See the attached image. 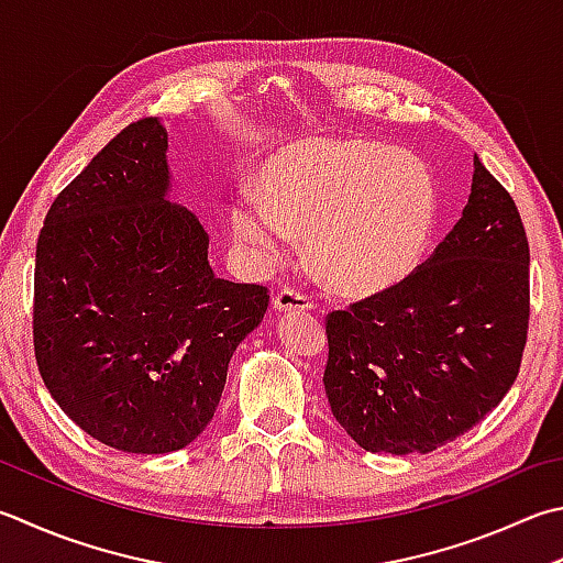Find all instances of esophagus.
<instances>
[{"label": "esophagus", "mask_w": 563, "mask_h": 563, "mask_svg": "<svg viewBox=\"0 0 563 563\" xmlns=\"http://www.w3.org/2000/svg\"><path fill=\"white\" fill-rule=\"evenodd\" d=\"M272 309L277 313H289V311H311L313 309V301L311 296L301 291V289H291V286H286V289L274 294L272 299Z\"/></svg>", "instance_id": "1"}]
</instances>
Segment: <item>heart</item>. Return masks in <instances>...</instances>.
<instances>
[{
  "label": "heart",
  "mask_w": 563,
  "mask_h": 563,
  "mask_svg": "<svg viewBox=\"0 0 563 563\" xmlns=\"http://www.w3.org/2000/svg\"><path fill=\"white\" fill-rule=\"evenodd\" d=\"M437 184L419 158L365 140H311L264 166L262 200L242 194L230 230L260 269L309 238L318 274L347 296H375L417 267L437 222Z\"/></svg>",
  "instance_id": "heart-1"
}]
</instances>
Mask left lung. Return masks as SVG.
<instances>
[{"mask_svg":"<svg viewBox=\"0 0 563 563\" xmlns=\"http://www.w3.org/2000/svg\"><path fill=\"white\" fill-rule=\"evenodd\" d=\"M473 168L468 206L431 257L325 318L328 405L365 451H437L517 379L529 328L527 232L478 156Z\"/></svg>","mask_w":563,"mask_h":563,"instance_id":"obj_1","label":"left lung"}]
</instances>
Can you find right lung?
Masks as SVG:
<instances>
[{
  "mask_svg": "<svg viewBox=\"0 0 563 563\" xmlns=\"http://www.w3.org/2000/svg\"><path fill=\"white\" fill-rule=\"evenodd\" d=\"M156 117L114 136L53 200L34 272V353L58 407L126 453L186 449L230 357L262 323L267 286L218 279L200 220L166 200Z\"/></svg>",
  "mask_w": 563,
  "mask_h": 563,
  "instance_id": "add662e5",
  "label": "right lung"
}]
</instances>
